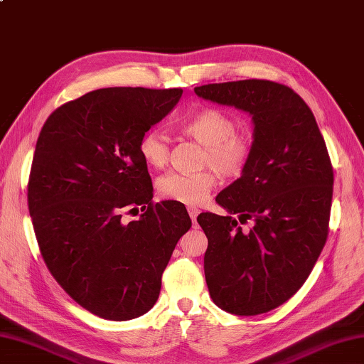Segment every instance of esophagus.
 Listing matches in <instances>:
<instances>
[{
    "label": "esophagus",
    "mask_w": 364,
    "mask_h": 364,
    "mask_svg": "<svg viewBox=\"0 0 364 364\" xmlns=\"http://www.w3.org/2000/svg\"><path fill=\"white\" fill-rule=\"evenodd\" d=\"M199 213H200V211H199L196 207H188V215H190L193 223H196V218H198Z\"/></svg>",
    "instance_id": "obj_1"
}]
</instances>
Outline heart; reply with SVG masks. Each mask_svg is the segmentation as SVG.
I'll return each mask as SVG.
<instances>
[{"mask_svg": "<svg viewBox=\"0 0 364 364\" xmlns=\"http://www.w3.org/2000/svg\"><path fill=\"white\" fill-rule=\"evenodd\" d=\"M182 131L203 145L202 164L213 166L225 177L239 176L250 162L252 139L236 132L235 119L224 111L200 109L183 122ZM139 153L148 166L161 170L170 159V140L157 129L146 131L139 141ZM215 183L216 174L213 170L194 174L170 173L159 181L157 188L165 199L199 205L208 199Z\"/></svg>", "mask_w": 364, "mask_h": 364, "instance_id": "heart-1", "label": "heart"}]
</instances>
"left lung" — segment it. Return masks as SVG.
<instances>
[{"mask_svg": "<svg viewBox=\"0 0 364 364\" xmlns=\"http://www.w3.org/2000/svg\"><path fill=\"white\" fill-rule=\"evenodd\" d=\"M194 92L252 115L250 162L216 198L228 216L200 213L198 223L208 239L203 272L213 303L233 315L265 314L296 294L326 244L329 153L314 112L286 85L253 78ZM247 220L250 230L237 224Z\"/></svg>", "mask_w": 364, "mask_h": 364, "instance_id": "left-lung-1", "label": "left lung"}]
</instances>
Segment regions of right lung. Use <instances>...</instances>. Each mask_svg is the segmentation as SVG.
I'll list each match as a JSON object with an SVG mask.
<instances>
[{"instance_id": "obj_1", "label": "right lung", "mask_w": 364, "mask_h": 364, "mask_svg": "<svg viewBox=\"0 0 364 364\" xmlns=\"http://www.w3.org/2000/svg\"><path fill=\"white\" fill-rule=\"evenodd\" d=\"M181 97L182 90H97L60 106L38 136L28 203L41 256L66 294L105 320H132L156 304L162 273L191 227L181 203L153 202L139 153L141 136ZM139 208L136 221L122 223L123 212Z\"/></svg>"}]
</instances>
